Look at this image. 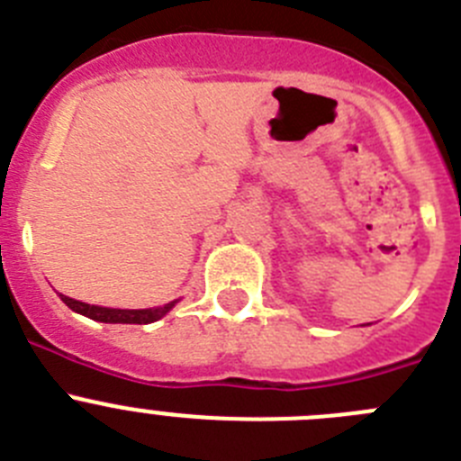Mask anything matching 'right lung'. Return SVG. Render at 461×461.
I'll return each instance as SVG.
<instances>
[{
  "mask_svg": "<svg viewBox=\"0 0 461 461\" xmlns=\"http://www.w3.org/2000/svg\"><path fill=\"white\" fill-rule=\"evenodd\" d=\"M61 300L72 309V312L93 318V321L127 322V325H148V322H154L158 321V318H163L172 307H175V303H167L157 309H109V307H95V304L79 303V300H72L68 298V295H61Z\"/></svg>",
  "mask_w": 461,
  "mask_h": 461,
  "instance_id": "1",
  "label": "right lung"
}]
</instances>
